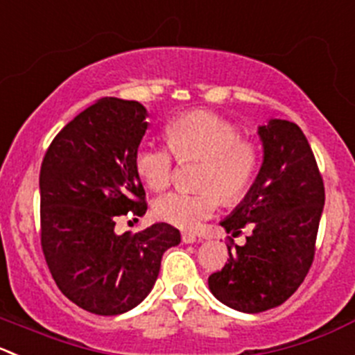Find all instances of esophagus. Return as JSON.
<instances>
[{
	"instance_id": "esophagus-1",
	"label": "esophagus",
	"mask_w": 355,
	"mask_h": 355,
	"mask_svg": "<svg viewBox=\"0 0 355 355\" xmlns=\"http://www.w3.org/2000/svg\"><path fill=\"white\" fill-rule=\"evenodd\" d=\"M182 241H184L185 244H192V243H196V241H198V237H196L194 234H191V232H184V234H182Z\"/></svg>"
}]
</instances>
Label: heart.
Masks as SVG:
<instances>
[{
	"mask_svg": "<svg viewBox=\"0 0 355 355\" xmlns=\"http://www.w3.org/2000/svg\"><path fill=\"white\" fill-rule=\"evenodd\" d=\"M168 142L178 159L202 157L199 192L171 191L154 202V213L163 222L184 230H194L225 201H239L251 187L260 164L258 147L239 139L234 123L215 112L194 111L180 116L168 126ZM135 168L147 187L163 191L173 175V154L166 146L144 142L137 149Z\"/></svg>",
	"mask_w": 355,
	"mask_h": 355,
	"instance_id": "obj_1",
	"label": "heart"
}]
</instances>
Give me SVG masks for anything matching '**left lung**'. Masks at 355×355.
I'll use <instances>...</instances> for the list:
<instances>
[{"instance_id":"left-lung-1","label":"left lung","mask_w":355,"mask_h":355,"mask_svg":"<svg viewBox=\"0 0 355 355\" xmlns=\"http://www.w3.org/2000/svg\"><path fill=\"white\" fill-rule=\"evenodd\" d=\"M263 159L243 201L220 225L237 236L251 227L244 246L229 250L223 269L208 277L216 300L258 314L279 307L298 290L314 260L324 185L304 132L286 119L257 128Z\"/></svg>"}]
</instances>
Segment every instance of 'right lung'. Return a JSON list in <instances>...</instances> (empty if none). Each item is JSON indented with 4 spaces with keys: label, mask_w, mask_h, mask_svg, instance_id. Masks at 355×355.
I'll return each instance as SVG.
<instances>
[{
    "label": "right lung",
    "mask_w": 355,
    "mask_h": 355,
    "mask_svg": "<svg viewBox=\"0 0 355 355\" xmlns=\"http://www.w3.org/2000/svg\"><path fill=\"white\" fill-rule=\"evenodd\" d=\"M140 102L105 97L60 130L40 171L41 248L58 290L98 315L132 311L150 293L163 253L180 243L170 223L116 234L146 215L135 154L147 132Z\"/></svg>",
    "instance_id": "right-lung-1"
}]
</instances>
